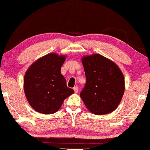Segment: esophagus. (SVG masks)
<instances>
[{"mask_svg":"<svg viewBox=\"0 0 150 150\" xmlns=\"http://www.w3.org/2000/svg\"><path fill=\"white\" fill-rule=\"evenodd\" d=\"M74 91V92L76 93H78V91H79V87H77V86H76V87H74L73 88Z\"/></svg>","mask_w":150,"mask_h":150,"instance_id":"esophagus-1","label":"esophagus"}]
</instances>
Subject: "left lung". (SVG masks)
<instances>
[{
	"label": "left lung",
	"instance_id": "left-lung-1",
	"mask_svg": "<svg viewBox=\"0 0 150 150\" xmlns=\"http://www.w3.org/2000/svg\"><path fill=\"white\" fill-rule=\"evenodd\" d=\"M86 84L81 98L86 107L95 115H105L115 110L125 89L124 78L115 63L100 54L82 59Z\"/></svg>",
	"mask_w": 150,
	"mask_h": 150
}]
</instances>
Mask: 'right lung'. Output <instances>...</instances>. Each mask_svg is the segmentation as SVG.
<instances>
[{"label":"right lung","mask_w":150,"mask_h":150,"mask_svg":"<svg viewBox=\"0 0 150 150\" xmlns=\"http://www.w3.org/2000/svg\"><path fill=\"white\" fill-rule=\"evenodd\" d=\"M65 60L63 55L50 53L30 65L24 76V89L28 103L36 111L52 114L58 110L67 97L74 93L67 87L61 74Z\"/></svg>","instance_id":"add662e5"}]
</instances>
